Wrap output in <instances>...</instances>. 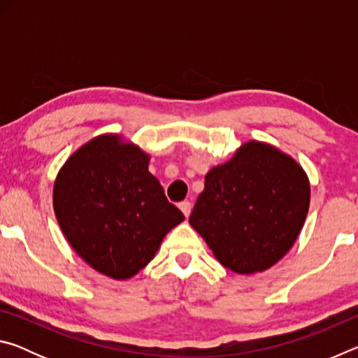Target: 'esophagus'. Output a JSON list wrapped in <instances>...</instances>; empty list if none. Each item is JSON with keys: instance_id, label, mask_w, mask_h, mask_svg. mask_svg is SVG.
Segmentation results:
<instances>
[{"instance_id": "1", "label": "esophagus", "mask_w": 358, "mask_h": 358, "mask_svg": "<svg viewBox=\"0 0 358 358\" xmlns=\"http://www.w3.org/2000/svg\"><path fill=\"white\" fill-rule=\"evenodd\" d=\"M180 210L183 211V215L187 217L191 215V210H192V203L191 202H187V201H185V202H181L180 203Z\"/></svg>"}]
</instances>
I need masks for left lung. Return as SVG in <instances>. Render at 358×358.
<instances>
[{"label": "left lung", "mask_w": 358, "mask_h": 358, "mask_svg": "<svg viewBox=\"0 0 358 358\" xmlns=\"http://www.w3.org/2000/svg\"><path fill=\"white\" fill-rule=\"evenodd\" d=\"M310 197V180L294 157L251 141L205 175L189 224L226 268L252 275L289 252Z\"/></svg>", "instance_id": "1"}]
</instances>
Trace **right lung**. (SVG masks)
<instances>
[{
  "instance_id": "obj_1",
  "label": "right lung",
  "mask_w": 358,
  "mask_h": 358,
  "mask_svg": "<svg viewBox=\"0 0 358 358\" xmlns=\"http://www.w3.org/2000/svg\"><path fill=\"white\" fill-rule=\"evenodd\" d=\"M148 162L137 145L102 134L71 155L53 185V210L66 240L113 280L137 275L185 220Z\"/></svg>"
}]
</instances>
